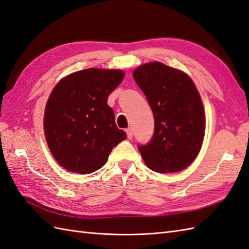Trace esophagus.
<instances>
[{
    "mask_svg": "<svg viewBox=\"0 0 249 249\" xmlns=\"http://www.w3.org/2000/svg\"><path fill=\"white\" fill-rule=\"evenodd\" d=\"M126 134H127V138L132 139V129L130 128V127H129V128L126 129Z\"/></svg>",
    "mask_w": 249,
    "mask_h": 249,
    "instance_id": "34e87169",
    "label": "esophagus"
}]
</instances>
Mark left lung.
<instances>
[{
	"mask_svg": "<svg viewBox=\"0 0 249 249\" xmlns=\"http://www.w3.org/2000/svg\"><path fill=\"white\" fill-rule=\"evenodd\" d=\"M134 78L145 94L155 122L153 139L139 151L144 163L158 173H175L197 157L206 130L199 92L187 73L159 61L134 70Z\"/></svg>",
	"mask_w": 249,
	"mask_h": 249,
	"instance_id": "obj_1",
	"label": "left lung"
}]
</instances>
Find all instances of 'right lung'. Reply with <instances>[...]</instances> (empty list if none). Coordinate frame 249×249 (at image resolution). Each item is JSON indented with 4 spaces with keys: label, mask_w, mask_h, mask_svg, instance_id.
I'll return each mask as SVG.
<instances>
[{
    "label": "right lung",
    "mask_w": 249,
    "mask_h": 249,
    "mask_svg": "<svg viewBox=\"0 0 249 249\" xmlns=\"http://www.w3.org/2000/svg\"><path fill=\"white\" fill-rule=\"evenodd\" d=\"M124 76L122 70L90 68L67 75L52 90L43 129L51 154L63 169L78 174L95 172L126 139L107 104Z\"/></svg>",
    "instance_id": "obj_1"
}]
</instances>
